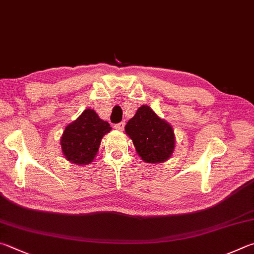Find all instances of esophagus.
I'll use <instances>...</instances> for the list:
<instances>
[{
	"label": "esophagus",
	"instance_id": "obj_1",
	"mask_svg": "<svg viewBox=\"0 0 254 254\" xmlns=\"http://www.w3.org/2000/svg\"><path fill=\"white\" fill-rule=\"evenodd\" d=\"M124 126H126V122H120L118 124H115L114 128H115V130H118V131H123Z\"/></svg>",
	"mask_w": 254,
	"mask_h": 254
}]
</instances>
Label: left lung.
<instances>
[{
  "mask_svg": "<svg viewBox=\"0 0 254 254\" xmlns=\"http://www.w3.org/2000/svg\"><path fill=\"white\" fill-rule=\"evenodd\" d=\"M126 133L134 144L136 153L146 163H163L174 151L172 126L161 119L149 105H141L126 126Z\"/></svg>",
  "mask_w": 254,
  "mask_h": 254,
  "instance_id": "1",
  "label": "left lung"
}]
</instances>
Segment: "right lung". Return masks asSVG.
Returning a JSON list of instances; mask_svg holds the SVG:
<instances>
[{
    "label": "right lung",
    "instance_id": "obj_1",
    "mask_svg": "<svg viewBox=\"0 0 254 254\" xmlns=\"http://www.w3.org/2000/svg\"><path fill=\"white\" fill-rule=\"evenodd\" d=\"M111 130L109 122L100 119L94 110H84L75 121L65 127L60 139L64 158L76 165L93 162L101 140Z\"/></svg>",
    "mask_w": 254,
    "mask_h": 254
}]
</instances>
